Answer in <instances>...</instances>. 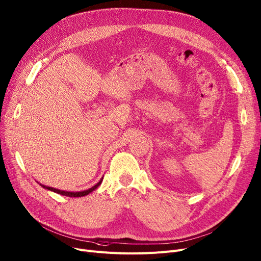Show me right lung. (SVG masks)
<instances>
[{
	"label": "right lung",
	"mask_w": 261,
	"mask_h": 261,
	"mask_svg": "<svg viewBox=\"0 0 261 261\" xmlns=\"http://www.w3.org/2000/svg\"><path fill=\"white\" fill-rule=\"evenodd\" d=\"M102 180H103V177L100 179V181L97 184V185H95L94 187H92L90 189H88V190H84V191H79V192H69V191H63V190H59V189H55V188H51V187H47V186H44V185H41V184H39L43 189H46V190H49V191H52V192H55V193H58V194H61V195H65V196H69V197H82V196H85V195H88L90 192H93V191H95L100 185H101V182H102Z\"/></svg>",
	"instance_id": "obj_1"
}]
</instances>
